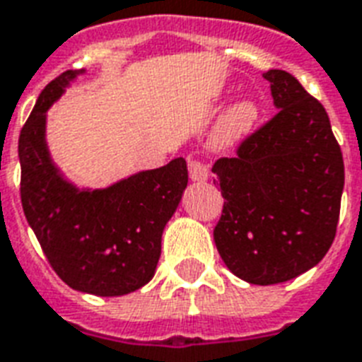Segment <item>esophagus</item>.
Masks as SVG:
<instances>
[{"instance_id":"1","label":"esophagus","mask_w":362,"mask_h":362,"mask_svg":"<svg viewBox=\"0 0 362 362\" xmlns=\"http://www.w3.org/2000/svg\"><path fill=\"white\" fill-rule=\"evenodd\" d=\"M189 175L192 181H206L209 177V168L196 158H189Z\"/></svg>"}]
</instances>
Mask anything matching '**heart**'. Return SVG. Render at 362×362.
Segmentation results:
<instances>
[{
    "mask_svg": "<svg viewBox=\"0 0 362 362\" xmlns=\"http://www.w3.org/2000/svg\"><path fill=\"white\" fill-rule=\"evenodd\" d=\"M259 119V105L251 100H242L234 103L226 115L221 119L219 126L213 134L215 147H230L242 141L249 132L253 130L255 122Z\"/></svg>",
    "mask_w": 362,
    "mask_h": 362,
    "instance_id": "obj_1",
    "label": "heart"
}]
</instances>
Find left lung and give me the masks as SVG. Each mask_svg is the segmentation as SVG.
I'll return each instance as SVG.
<instances>
[{
	"instance_id": "1",
	"label": "left lung",
	"mask_w": 362,
	"mask_h": 362,
	"mask_svg": "<svg viewBox=\"0 0 362 362\" xmlns=\"http://www.w3.org/2000/svg\"><path fill=\"white\" fill-rule=\"evenodd\" d=\"M262 77L279 111L213 164L225 198L213 240L234 276L274 285L319 264L334 242L344 158L323 105L283 69Z\"/></svg>"
}]
</instances>
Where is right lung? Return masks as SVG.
Segmentation results:
<instances>
[{
    "label": "right lung",
    "mask_w": 362,
    "mask_h": 362,
    "mask_svg": "<svg viewBox=\"0 0 362 362\" xmlns=\"http://www.w3.org/2000/svg\"><path fill=\"white\" fill-rule=\"evenodd\" d=\"M85 74L67 69L39 94L18 137L21 200L28 225L64 283L81 293L122 296L155 276L162 232L189 183L185 158L134 173L107 189H77L50 158L47 111Z\"/></svg>",
    "instance_id": "1"
}]
</instances>
